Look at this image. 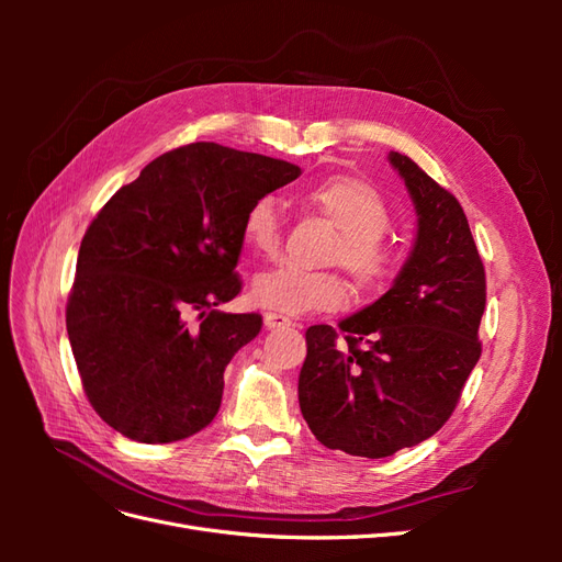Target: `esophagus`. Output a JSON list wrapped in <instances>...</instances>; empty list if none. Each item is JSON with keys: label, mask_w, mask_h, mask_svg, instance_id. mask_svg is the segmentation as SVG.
Segmentation results:
<instances>
[{"label": "esophagus", "mask_w": 562, "mask_h": 562, "mask_svg": "<svg viewBox=\"0 0 562 562\" xmlns=\"http://www.w3.org/2000/svg\"><path fill=\"white\" fill-rule=\"evenodd\" d=\"M265 326L269 328V330H281V328H291V326H295V323L288 318V316H283V314H277V312H267L265 314Z\"/></svg>", "instance_id": "1"}]
</instances>
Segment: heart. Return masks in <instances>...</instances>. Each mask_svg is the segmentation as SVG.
Listing matches in <instances>:
<instances>
[{
    "instance_id": "b5f03b06",
    "label": "heart",
    "mask_w": 562,
    "mask_h": 562,
    "mask_svg": "<svg viewBox=\"0 0 562 562\" xmlns=\"http://www.w3.org/2000/svg\"><path fill=\"white\" fill-rule=\"evenodd\" d=\"M302 203L321 213L337 229L326 262L339 265L351 277L363 300L389 293L401 277V250L389 241L391 213L384 196L368 180L349 173L323 178L300 194ZM244 241L260 255H277L283 239L281 209L274 196H258L244 213ZM349 283L330 269L302 271L277 265L250 281V300L262 310L281 314L335 312L347 307Z\"/></svg>"
}]
</instances>
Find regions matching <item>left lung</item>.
Returning <instances> with one entry per match:
<instances>
[{
    "label": "left lung",
    "mask_w": 562,
    "mask_h": 562,
    "mask_svg": "<svg viewBox=\"0 0 562 562\" xmlns=\"http://www.w3.org/2000/svg\"><path fill=\"white\" fill-rule=\"evenodd\" d=\"M419 215L398 281L363 312L307 330L300 411L318 443L391 457L434 436L481 359L485 267L464 209L405 155L391 151Z\"/></svg>",
    "instance_id": "8db88e82"
}]
</instances>
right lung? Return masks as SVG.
I'll return each instance as SVG.
<instances>
[{"instance_id":"add662e5","label":"right lung","mask_w":562,"mask_h":562,"mask_svg":"<svg viewBox=\"0 0 562 562\" xmlns=\"http://www.w3.org/2000/svg\"><path fill=\"white\" fill-rule=\"evenodd\" d=\"M300 168L217 143L147 164L83 234L65 323L93 411L138 443H173L209 427L225 368L260 333V314L215 307L236 274L250 203Z\"/></svg>"}]
</instances>
